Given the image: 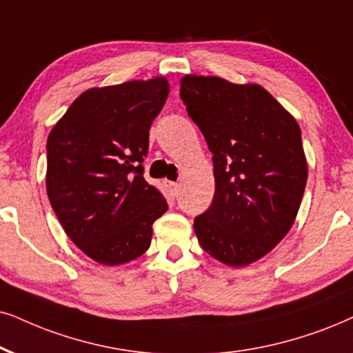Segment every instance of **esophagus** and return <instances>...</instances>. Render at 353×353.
<instances>
[{"instance_id":"esophagus-1","label":"esophagus","mask_w":353,"mask_h":353,"mask_svg":"<svg viewBox=\"0 0 353 353\" xmlns=\"http://www.w3.org/2000/svg\"><path fill=\"white\" fill-rule=\"evenodd\" d=\"M168 187H169V190H171V194L176 197L177 192H179V184H177V182H168Z\"/></svg>"}]
</instances>
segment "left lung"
Masks as SVG:
<instances>
[{"label":"left lung","mask_w":353,"mask_h":353,"mask_svg":"<svg viewBox=\"0 0 353 353\" xmlns=\"http://www.w3.org/2000/svg\"><path fill=\"white\" fill-rule=\"evenodd\" d=\"M181 99L213 153L215 195L194 220L200 246L226 265L252 264L300 210L307 179L300 125L259 84L185 74Z\"/></svg>","instance_id":"8db88e82"}]
</instances>
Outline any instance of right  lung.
I'll use <instances>...</instances> for the list:
<instances>
[{"label":"right lung","instance_id":"add662e5","mask_svg":"<svg viewBox=\"0 0 353 353\" xmlns=\"http://www.w3.org/2000/svg\"><path fill=\"white\" fill-rule=\"evenodd\" d=\"M168 94L164 77L91 88L48 135V200L68 238L99 264H127L145 254L153 223L168 210L141 166Z\"/></svg>","mask_w":353,"mask_h":353}]
</instances>
